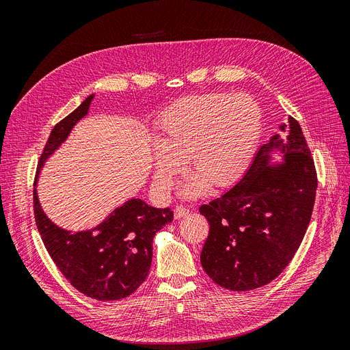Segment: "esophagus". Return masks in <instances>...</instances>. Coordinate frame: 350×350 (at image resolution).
<instances>
[{
	"label": "esophagus",
	"mask_w": 350,
	"mask_h": 350,
	"mask_svg": "<svg viewBox=\"0 0 350 350\" xmlns=\"http://www.w3.org/2000/svg\"><path fill=\"white\" fill-rule=\"evenodd\" d=\"M188 213H189V210L185 206H176L175 211H174V215H175L176 219H181V217L187 216Z\"/></svg>",
	"instance_id": "1"
}]
</instances>
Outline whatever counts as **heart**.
I'll use <instances>...</instances> for the list:
<instances>
[{
  "instance_id": "obj_1",
  "label": "heart",
  "mask_w": 350,
  "mask_h": 350,
  "mask_svg": "<svg viewBox=\"0 0 350 350\" xmlns=\"http://www.w3.org/2000/svg\"><path fill=\"white\" fill-rule=\"evenodd\" d=\"M261 129V109L248 94L211 93L175 102L159 118V139L152 142L157 188L166 193L188 157L194 175L181 187L184 197L203 196L210 184H234L251 162Z\"/></svg>"
}]
</instances>
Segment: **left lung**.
Listing matches in <instances>:
<instances>
[{"mask_svg": "<svg viewBox=\"0 0 350 350\" xmlns=\"http://www.w3.org/2000/svg\"><path fill=\"white\" fill-rule=\"evenodd\" d=\"M274 151H282L284 161L271 165ZM317 184L301 125L289 116L288 137L273 135L234 188L200 207L210 225L200 257L207 276L235 292L276 279L308 229Z\"/></svg>", "mask_w": 350, "mask_h": 350, "instance_id": "1", "label": "left lung"}]
</instances>
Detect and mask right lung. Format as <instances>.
<instances>
[{"label":"right lung","mask_w":350,"mask_h":350,"mask_svg":"<svg viewBox=\"0 0 350 350\" xmlns=\"http://www.w3.org/2000/svg\"><path fill=\"white\" fill-rule=\"evenodd\" d=\"M94 94L52 129L38 163L36 178L46 159L67 140L72 126L86 116ZM36 187V181H35ZM36 226L52 261L83 295L96 301H118L140 288L150 270L153 238L171 224V208H156L131 198L89 230L61 229L42 210L33 189Z\"/></svg>","instance_id":"1"}]
</instances>
